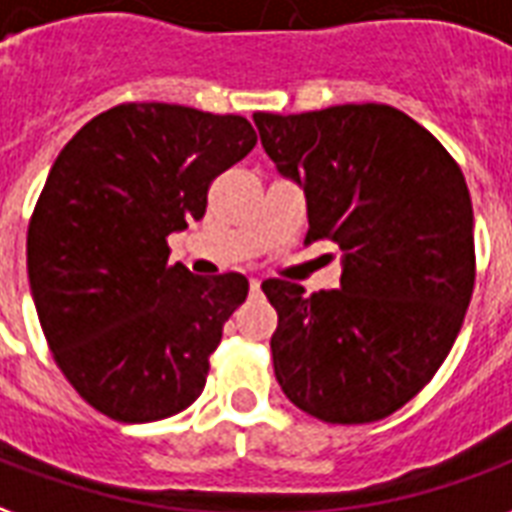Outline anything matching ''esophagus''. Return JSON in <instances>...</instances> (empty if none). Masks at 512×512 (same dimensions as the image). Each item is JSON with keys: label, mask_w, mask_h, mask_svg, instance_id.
I'll return each instance as SVG.
<instances>
[{"label": "esophagus", "mask_w": 512, "mask_h": 512, "mask_svg": "<svg viewBox=\"0 0 512 512\" xmlns=\"http://www.w3.org/2000/svg\"><path fill=\"white\" fill-rule=\"evenodd\" d=\"M261 292V283L259 281H251V294H259Z\"/></svg>", "instance_id": "1"}]
</instances>
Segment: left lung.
Masks as SVG:
<instances>
[{
  "label": "left lung",
  "mask_w": 512,
  "mask_h": 512,
  "mask_svg": "<svg viewBox=\"0 0 512 512\" xmlns=\"http://www.w3.org/2000/svg\"><path fill=\"white\" fill-rule=\"evenodd\" d=\"M261 147L305 190V245L341 248V286L261 283L278 311L275 379L324 423L382 420L431 382L475 286V215L447 149L404 111H256Z\"/></svg>",
  "instance_id": "obj_1"
}]
</instances>
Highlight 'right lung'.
I'll return each instance as SVG.
<instances>
[{
    "mask_svg": "<svg viewBox=\"0 0 512 512\" xmlns=\"http://www.w3.org/2000/svg\"><path fill=\"white\" fill-rule=\"evenodd\" d=\"M253 147L237 114L125 103L89 119L48 171L29 289L67 382L111 420H163L204 390L248 281L171 267L166 237L204 215L212 179Z\"/></svg>",
    "mask_w": 512,
    "mask_h": 512,
    "instance_id": "1",
    "label": "right lung"
}]
</instances>
